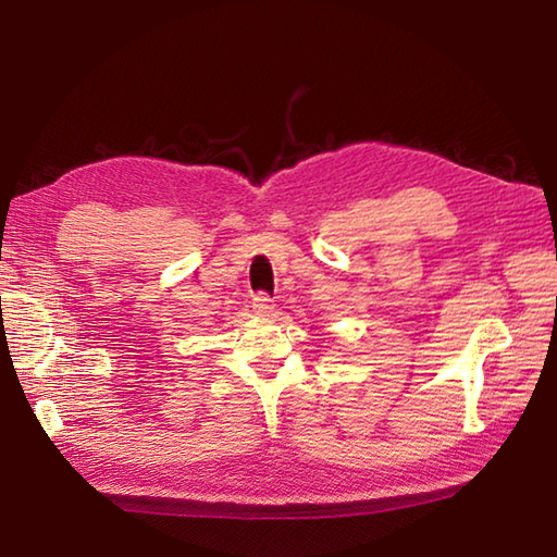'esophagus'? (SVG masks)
<instances>
[{
  "instance_id": "34e87169",
  "label": "esophagus",
  "mask_w": 557,
  "mask_h": 557,
  "mask_svg": "<svg viewBox=\"0 0 557 557\" xmlns=\"http://www.w3.org/2000/svg\"><path fill=\"white\" fill-rule=\"evenodd\" d=\"M272 309H275V304H272V299L268 297L265 292H260L253 297V311L256 315H270Z\"/></svg>"
}]
</instances>
